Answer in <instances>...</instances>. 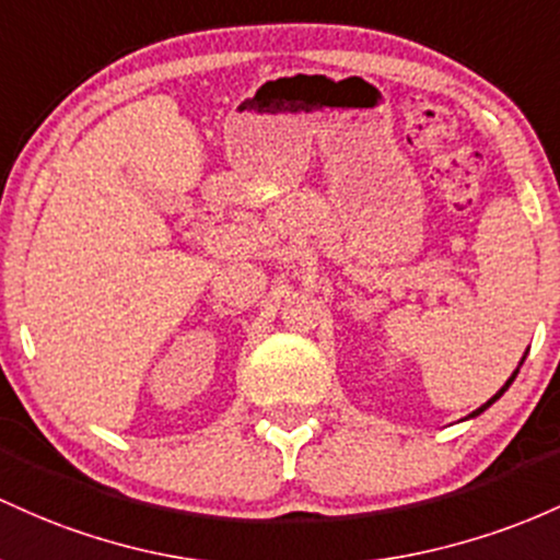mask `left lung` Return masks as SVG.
Returning a JSON list of instances; mask_svg holds the SVG:
<instances>
[{"label": "left lung", "mask_w": 560, "mask_h": 560, "mask_svg": "<svg viewBox=\"0 0 560 560\" xmlns=\"http://www.w3.org/2000/svg\"><path fill=\"white\" fill-rule=\"evenodd\" d=\"M516 373H518V370H516ZM516 373H513V375H511V378H508V383H505V386H502V388H500V392H498V394H494V397L487 401V405H481V407H479V410H474V412H470V418H474V416H479V412H483V410H487V407H489V405H492V401H498V399L502 397V394H505V392H508V386H511V383H513V378H516Z\"/></svg>", "instance_id": "8db88e82"}]
</instances>
